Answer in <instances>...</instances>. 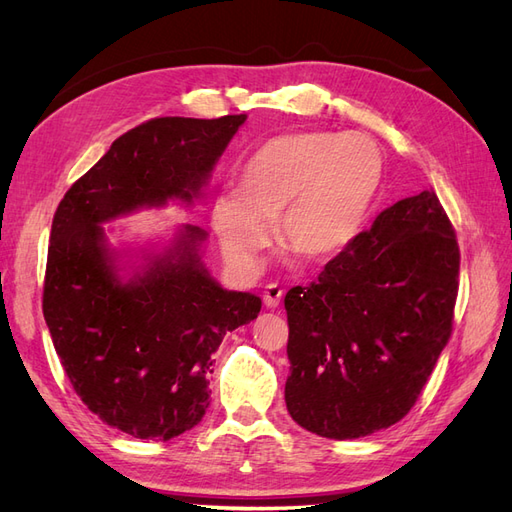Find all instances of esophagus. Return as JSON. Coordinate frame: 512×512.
<instances>
[{
	"mask_svg": "<svg viewBox=\"0 0 512 512\" xmlns=\"http://www.w3.org/2000/svg\"><path fill=\"white\" fill-rule=\"evenodd\" d=\"M282 297H284V290L277 286V284H267L265 290H262V301H265V305L271 307V309H275L277 305H280Z\"/></svg>",
	"mask_w": 512,
	"mask_h": 512,
	"instance_id": "1",
	"label": "esophagus"
}]
</instances>
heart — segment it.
I'll return each instance as SVG.
<instances>
[{
    "instance_id": "b5f03b06",
    "label": "heart",
    "mask_w": 512,
    "mask_h": 512,
    "mask_svg": "<svg viewBox=\"0 0 512 512\" xmlns=\"http://www.w3.org/2000/svg\"><path fill=\"white\" fill-rule=\"evenodd\" d=\"M382 181L384 153L367 134H277L247 158L239 188H224L213 198V230L226 258L245 271L258 267L275 218L288 250L329 260L359 235Z\"/></svg>"
}]
</instances>
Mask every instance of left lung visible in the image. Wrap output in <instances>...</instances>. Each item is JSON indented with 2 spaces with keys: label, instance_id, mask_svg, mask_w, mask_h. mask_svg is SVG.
I'll use <instances>...</instances> for the list:
<instances>
[{
  "label": "left lung",
  "instance_id": "1",
  "mask_svg": "<svg viewBox=\"0 0 512 512\" xmlns=\"http://www.w3.org/2000/svg\"><path fill=\"white\" fill-rule=\"evenodd\" d=\"M457 290L459 245L436 192L384 209L286 294L294 423L354 440L401 421L451 337Z\"/></svg>",
  "mask_w": 512,
  "mask_h": 512
}]
</instances>
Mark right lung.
<instances>
[{
  "mask_svg": "<svg viewBox=\"0 0 512 512\" xmlns=\"http://www.w3.org/2000/svg\"><path fill=\"white\" fill-rule=\"evenodd\" d=\"M243 121L149 119L119 136L55 211L46 327L76 395L128 436L170 440L200 423L213 352L228 331L258 316L262 301L213 280L198 252L207 232L192 224L121 280L102 224L170 198L190 205Z\"/></svg>",
  "mask_w": 512,
  "mask_h": 512,
  "instance_id": "1",
  "label": "right lung"
}]
</instances>
